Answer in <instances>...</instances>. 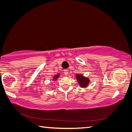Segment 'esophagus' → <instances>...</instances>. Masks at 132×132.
<instances>
[{"label": "esophagus", "instance_id": "34e87169", "mask_svg": "<svg viewBox=\"0 0 132 132\" xmlns=\"http://www.w3.org/2000/svg\"><path fill=\"white\" fill-rule=\"evenodd\" d=\"M64 73L65 75H68V70L67 69L64 70Z\"/></svg>", "mask_w": 132, "mask_h": 132}]
</instances>
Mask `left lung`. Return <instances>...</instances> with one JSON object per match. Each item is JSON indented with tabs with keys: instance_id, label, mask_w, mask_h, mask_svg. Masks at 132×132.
<instances>
[{
	"instance_id": "obj_1",
	"label": "left lung",
	"mask_w": 132,
	"mask_h": 132,
	"mask_svg": "<svg viewBox=\"0 0 132 132\" xmlns=\"http://www.w3.org/2000/svg\"><path fill=\"white\" fill-rule=\"evenodd\" d=\"M75 76L78 84L81 87H86L88 86L90 82V80L89 78L84 77L82 75L80 74H77Z\"/></svg>"
}]
</instances>
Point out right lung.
<instances>
[{"mask_svg": "<svg viewBox=\"0 0 132 132\" xmlns=\"http://www.w3.org/2000/svg\"><path fill=\"white\" fill-rule=\"evenodd\" d=\"M59 75H60V74H57V75H54V77H53V80H57V79L58 78H59Z\"/></svg>", "mask_w": 132, "mask_h": 132, "instance_id": "right-lung-1", "label": "right lung"}]
</instances>
